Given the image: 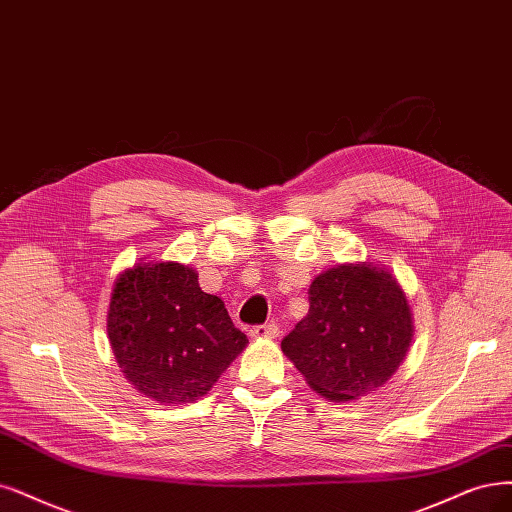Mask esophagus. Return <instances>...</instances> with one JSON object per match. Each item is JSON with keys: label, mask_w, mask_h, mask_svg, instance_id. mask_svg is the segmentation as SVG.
Here are the masks:
<instances>
[{"label": "esophagus", "mask_w": 512, "mask_h": 512, "mask_svg": "<svg viewBox=\"0 0 512 512\" xmlns=\"http://www.w3.org/2000/svg\"><path fill=\"white\" fill-rule=\"evenodd\" d=\"M278 335V327L276 325H259L251 329V337L255 339H272Z\"/></svg>", "instance_id": "obj_1"}]
</instances>
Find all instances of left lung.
<instances>
[{
	"mask_svg": "<svg viewBox=\"0 0 512 512\" xmlns=\"http://www.w3.org/2000/svg\"><path fill=\"white\" fill-rule=\"evenodd\" d=\"M308 295V314L280 344L285 356L327 401H356L380 390L413 339L399 280L371 261L339 263L312 280Z\"/></svg>",
	"mask_w": 512,
	"mask_h": 512,
	"instance_id": "obj_1",
	"label": "left lung"
}]
</instances>
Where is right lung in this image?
<instances>
[{"instance_id": "add662e5", "label": "right lung", "mask_w": 512, "mask_h": 512, "mask_svg": "<svg viewBox=\"0 0 512 512\" xmlns=\"http://www.w3.org/2000/svg\"><path fill=\"white\" fill-rule=\"evenodd\" d=\"M107 335L126 380L160 405L198 401L249 344L221 297L177 261L135 263L118 276Z\"/></svg>"}]
</instances>
